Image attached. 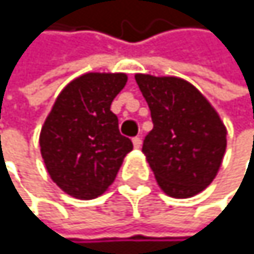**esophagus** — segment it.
<instances>
[{
  "label": "esophagus",
  "mask_w": 254,
  "mask_h": 254,
  "mask_svg": "<svg viewBox=\"0 0 254 254\" xmlns=\"http://www.w3.org/2000/svg\"><path fill=\"white\" fill-rule=\"evenodd\" d=\"M132 144H134V148H135V149H140V148H141V138H140V137H134V138H132Z\"/></svg>",
  "instance_id": "obj_1"
}]
</instances>
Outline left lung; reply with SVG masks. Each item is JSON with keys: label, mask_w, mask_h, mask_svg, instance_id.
Segmentation results:
<instances>
[{"label": "left lung", "mask_w": 254, "mask_h": 254, "mask_svg": "<svg viewBox=\"0 0 254 254\" xmlns=\"http://www.w3.org/2000/svg\"><path fill=\"white\" fill-rule=\"evenodd\" d=\"M135 80L154 123L141 151L158 186L172 198L198 195L221 168L227 148L226 125L188 80L140 73Z\"/></svg>", "instance_id": "left-lung-1"}]
</instances>
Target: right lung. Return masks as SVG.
Listing matches in <instances>:
<instances>
[{
    "label": "right lung",
    "mask_w": 254,
    "mask_h": 254,
    "mask_svg": "<svg viewBox=\"0 0 254 254\" xmlns=\"http://www.w3.org/2000/svg\"><path fill=\"white\" fill-rule=\"evenodd\" d=\"M128 82L125 73H85L59 93L39 146L48 175L68 195L93 199L108 190L132 141L120 134L111 111Z\"/></svg>",
    "instance_id": "1"
}]
</instances>
